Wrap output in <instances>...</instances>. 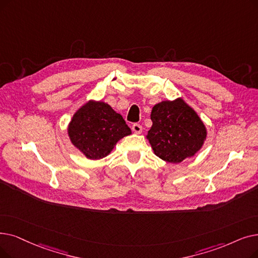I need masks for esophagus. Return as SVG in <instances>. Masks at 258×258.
I'll use <instances>...</instances> for the list:
<instances>
[{
    "mask_svg": "<svg viewBox=\"0 0 258 258\" xmlns=\"http://www.w3.org/2000/svg\"><path fill=\"white\" fill-rule=\"evenodd\" d=\"M132 130H133V132H134V133H136V134H141V132H142V126H141L140 124H138V123H135V124H133Z\"/></svg>",
    "mask_w": 258,
    "mask_h": 258,
    "instance_id": "34e87169",
    "label": "esophagus"
}]
</instances>
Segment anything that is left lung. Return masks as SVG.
Here are the masks:
<instances>
[{"label":"left lung","mask_w":258,"mask_h":258,"mask_svg":"<svg viewBox=\"0 0 258 258\" xmlns=\"http://www.w3.org/2000/svg\"><path fill=\"white\" fill-rule=\"evenodd\" d=\"M151 120L153 125L147 138L155 155L162 160L180 163L203 148L207 138L206 125L181 98L154 105Z\"/></svg>","instance_id":"8db88e82"}]
</instances>
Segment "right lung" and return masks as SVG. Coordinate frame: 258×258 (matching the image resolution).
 Instances as JSON below:
<instances>
[{
    "label": "right lung",
    "instance_id": "obj_1",
    "mask_svg": "<svg viewBox=\"0 0 258 258\" xmlns=\"http://www.w3.org/2000/svg\"><path fill=\"white\" fill-rule=\"evenodd\" d=\"M67 133L72 143L86 158L97 160L106 157L132 131L110 105L89 100L74 114Z\"/></svg>",
    "mask_w": 258,
    "mask_h": 258
}]
</instances>
